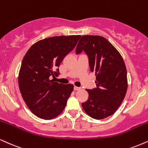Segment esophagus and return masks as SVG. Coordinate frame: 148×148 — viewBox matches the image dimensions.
<instances>
[{"mask_svg": "<svg viewBox=\"0 0 148 148\" xmlns=\"http://www.w3.org/2000/svg\"><path fill=\"white\" fill-rule=\"evenodd\" d=\"M81 88H79V87H76V86H74V90H75V91H76V90H81Z\"/></svg>", "mask_w": 148, "mask_h": 148, "instance_id": "1", "label": "esophagus"}]
</instances>
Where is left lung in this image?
Wrapping results in <instances>:
<instances>
[{"mask_svg":"<svg viewBox=\"0 0 148 148\" xmlns=\"http://www.w3.org/2000/svg\"><path fill=\"white\" fill-rule=\"evenodd\" d=\"M84 51L88 56L91 72H95L97 88L86 90L83 110L94 119L112 115L121 106L127 89L126 67L121 55L106 38L84 35L76 46V53Z\"/></svg>","mask_w":148,"mask_h":148,"instance_id":"1","label":"left lung"}]
</instances>
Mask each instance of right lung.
I'll return each instance as SVG.
<instances>
[{"label":"right lung","instance_id":"right-lung-1","mask_svg":"<svg viewBox=\"0 0 148 148\" xmlns=\"http://www.w3.org/2000/svg\"><path fill=\"white\" fill-rule=\"evenodd\" d=\"M81 35L60 36L35 42L23 58L18 74L22 97L34 114L49 120L60 114L66 106L74 85L49 79L59 74L58 67L75 47Z\"/></svg>","mask_w":148,"mask_h":148}]
</instances>
